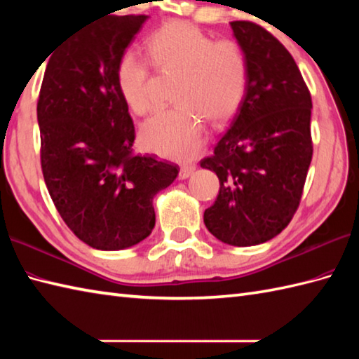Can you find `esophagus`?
Segmentation results:
<instances>
[{
  "instance_id": "obj_1",
  "label": "esophagus",
  "mask_w": 359,
  "mask_h": 359,
  "mask_svg": "<svg viewBox=\"0 0 359 359\" xmlns=\"http://www.w3.org/2000/svg\"><path fill=\"white\" fill-rule=\"evenodd\" d=\"M196 171L194 165H184L180 168V179H188Z\"/></svg>"
}]
</instances>
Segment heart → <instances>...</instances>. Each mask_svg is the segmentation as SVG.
<instances>
[{
	"mask_svg": "<svg viewBox=\"0 0 359 359\" xmlns=\"http://www.w3.org/2000/svg\"><path fill=\"white\" fill-rule=\"evenodd\" d=\"M151 63L158 72L175 75L174 102L142 126L143 147L163 157L189 160L207 140L203 120L222 123L239 109L247 93L248 62L239 43L215 41L184 21H172L152 32L147 41ZM121 100L137 116L157 108L151 66L134 53L121 55L117 69Z\"/></svg>",
	"mask_w": 359,
	"mask_h": 359,
	"instance_id": "heart-1",
	"label": "heart"
}]
</instances>
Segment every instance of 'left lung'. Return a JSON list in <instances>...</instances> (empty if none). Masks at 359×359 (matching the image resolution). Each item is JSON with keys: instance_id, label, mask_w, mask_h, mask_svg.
I'll list each match as a JSON object with an SVG mask.
<instances>
[{"instance_id": "8db88e82", "label": "left lung", "mask_w": 359, "mask_h": 359, "mask_svg": "<svg viewBox=\"0 0 359 359\" xmlns=\"http://www.w3.org/2000/svg\"><path fill=\"white\" fill-rule=\"evenodd\" d=\"M230 26L247 55L248 83L230 129L201 162L220 182L203 222L220 242L250 247L278 236L299 207L313 154L311 97L293 57L270 32L250 21Z\"/></svg>"}]
</instances>
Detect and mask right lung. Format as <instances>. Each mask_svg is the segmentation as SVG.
<instances>
[{"label": "right lung", "mask_w": 359, "mask_h": 359, "mask_svg": "<svg viewBox=\"0 0 359 359\" xmlns=\"http://www.w3.org/2000/svg\"><path fill=\"white\" fill-rule=\"evenodd\" d=\"M148 18L109 15L75 30L50 55L36 104L52 202L80 241L103 251L148 238L152 199L179 174L177 165L133 154L134 123L117 89L118 60Z\"/></svg>", "instance_id": "obj_1"}]
</instances>
